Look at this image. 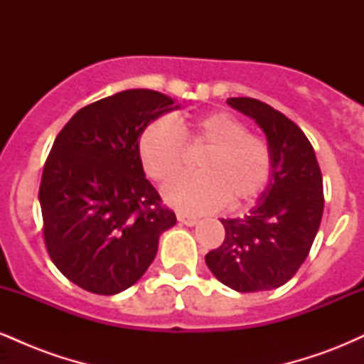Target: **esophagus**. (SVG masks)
Listing matches in <instances>:
<instances>
[{
    "instance_id": "esophagus-1",
    "label": "esophagus",
    "mask_w": 364,
    "mask_h": 364,
    "mask_svg": "<svg viewBox=\"0 0 364 364\" xmlns=\"http://www.w3.org/2000/svg\"><path fill=\"white\" fill-rule=\"evenodd\" d=\"M178 220L179 223H183V224H186V225H193V224H196V217L195 215H188V214H185V212H178Z\"/></svg>"
}]
</instances>
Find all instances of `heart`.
I'll use <instances>...</instances> for the list:
<instances>
[{"mask_svg":"<svg viewBox=\"0 0 364 364\" xmlns=\"http://www.w3.org/2000/svg\"><path fill=\"white\" fill-rule=\"evenodd\" d=\"M185 147H207L186 174L164 188L169 203L191 214L217 210L228 202L240 208L260 198L272 176L269 141L248 132L245 121L228 111L198 116L191 123L157 118L141 129L139 156L145 174L166 183L185 168Z\"/></svg>","mask_w":364,"mask_h":364,"instance_id":"heart-1","label":"heart"}]
</instances>
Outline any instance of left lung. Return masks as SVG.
<instances>
[{
  "mask_svg": "<svg viewBox=\"0 0 364 364\" xmlns=\"http://www.w3.org/2000/svg\"><path fill=\"white\" fill-rule=\"evenodd\" d=\"M228 104L258 123L272 150V176L258 205L243 219H220L225 237L205 255L210 272L237 292L281 287L298 272L318 232L323 179L303 129L252 97Z\"/></svg>",
  "mask_w": 364,
  "mask_h": 364,
  "instance_id": "8db88e82",
  "label": "left lung"
}]
</instances>
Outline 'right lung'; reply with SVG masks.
Segmentation results:
<instances>
[{"instance_id": "right-lung-1", "label": "right lung", "mask_w": 364, "mask_h": 364, "mask_svg": "<svg viewBox=\"0 0 364 364\" xmlns=\"http://www.w3.org/2000/svg\"><path fill=\"white\" fill-rule=\"evenodd\" d=\"M174 101L123 90L82 107L63 127L39 188L46 250L68 281L94 294L133 286L156 258L174 212L145 178L139 136Z\"/></svg>"}]
</instances>
